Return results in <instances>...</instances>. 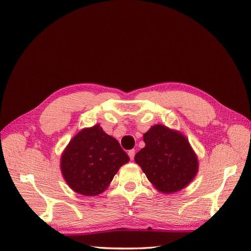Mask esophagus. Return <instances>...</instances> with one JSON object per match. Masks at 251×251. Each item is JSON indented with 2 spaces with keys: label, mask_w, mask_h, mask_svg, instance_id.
I'll use <instances>...</instances> for the list:
<instances>
[{
  "label": "esophagus",
  "mask_w": 251,
  "mask_h": 251,
  "mask_svg": "<svg viewBox=\"0 0 251 251\" xmlns=\"http://www.w3.org/2000/svg\"><path fill=\"white\" fill-rule=\"evenodd\" d=\"M135 154H136L135 150H129V151H128V155H129V158L131 159V161H134V158H135Z\"/></svg>",
  "instance_id": "1"
}]
</instances>
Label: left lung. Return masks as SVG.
Instances as JSON below:
<instances>
[{"label":"left lung","instance_id":"1","mask_svg":"<svg viewBox=\"0 0 251 251\" xmlns=\"http://www.w3.org/2000/svg\"><path fill=\"white\" fill-rule=\"evenodd\" d=\"M146 147L136 154L147 178L163 193H175L188 185L199 162L189 141L166 126L155 125L143 135Z\"/></svg>","mask_w":251,"mask_h":251}]
</instances>
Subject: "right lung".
Returning a JSON list of instances; mask_svg holds the SVG:
<instances>
[{"label":"right lung","instance_id":"obj_1","mask_svg":"<svg viewBox=\"0 0 251 251\" xmlns=\"http://www.w3.org/2000/svg\"><path fill=\"white\" fill-rule=\"evenodd\" d=\"M128 161L119 141L96 125L79 131L69 143L61 157V172L72 190L93 196L102 193Z\"/></svg>","mask_w":251,"mask_h":251}]
</instances>
